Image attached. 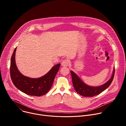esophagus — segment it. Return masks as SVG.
Listing matches in <instances>:
<instances>
[{
    "mask_svg": "<svg viewBox=\"0 0 126 126\" xmlns=\"http://www.w3.org/2000/svg\"><path fill=\"white\" fill-rule=\"evenodd\" d=\"M68 63H69V61L68 60L64 59V60H62V61L61 62V64L63 66H67L68 65Z\"/></svg>",
    "mask_w": 126,
    "mask_h": 126,
    "instance_id": "esophagus-1",
    "label": "esophagus"
}]
</instances>
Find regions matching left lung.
<instances>
[{
	"label": "left lung",
	"instance_id": "obj_1",
	"mask_svg": "<svg viewBox=\"0 0 126 126\" xmlns=\"http://www.w3.org/2000/svg\"><path fill=\"white\" fill-rule=\"evenodd\" d=\"M115 69L114 68L113 74L109 80L105 84L100 86H90L84 83L78 75L73 71H70L72 81L74 87L77 93L84 96L92 97L98 95L106 89L112 83L114 76Z\"/></svg>",
	"mask_w": 126,
	"mask_h": 126
}]
</instances>
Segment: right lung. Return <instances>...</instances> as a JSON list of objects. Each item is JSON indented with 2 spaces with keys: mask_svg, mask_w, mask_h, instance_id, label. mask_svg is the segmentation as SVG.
<instances>
[{
  "mask_svg": "<svg viewBox=\"0 0 126 126\" xmlns=\"http://www.w3.org/2000/svg\"><path fill=\"white\" fill-rule=\"evenodd\" d=\"M16 48H15L11 59L10 75L13 84L17 88L26 94L40 96L46 94L52 86L60 64L54 66L47 74L40 78L35 79L24 76L17 67L15 62Z\"/></svg>",
  "mask_w": 126,
  "mask_h": 126,
  "instance_id": "add662e5",
  "label": "right lung"
}]
</instances>
